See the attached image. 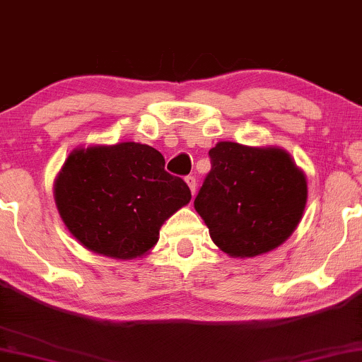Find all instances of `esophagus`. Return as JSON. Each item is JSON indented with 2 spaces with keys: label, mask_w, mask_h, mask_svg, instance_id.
Wrapping results in <instances>:
<instances>
[{
  "label": "esophagus",
  "mask_w": 362,
  "mask_h": 362,
  "mask_svg": "<svg viewBox=\"0 0 362 362\" xmlns=\"http://www.w3.org/2000/svg\"><path fill=\"white\" fill-rule=\"evenodd\" d=\"M185 182H187V185H189L192 195H195V190H197V180H195V177H192V175L185 177Z\"/></svg>",
  "instance_id": "esophagus-1"
}]
</instances>
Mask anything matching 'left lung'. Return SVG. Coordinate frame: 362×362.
Masks as SVG:
<instances>
[{
	"label": "left lung",
	"mask_w": 362,
	"mask_h": 362,
	"mask_svg": "<svg viewBox=\"0 0 362 362\" xmlns=\"http://www.w3.org/2000/svg\"><path fill=\"white\" fill-rule=\"evenodd\" d=\"M194 206L210 238L231 258H253L285 243L303 218L308 180L278 146L221 141Z\"/></svg>",
	"instance_id": "8db88e82"
}]
</instances>
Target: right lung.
<instances>
[{
  "instance_id": "right-lung-1",
  "label": "right lung",
  "mask_w": 362,
  "mask_h": 362,
  "mask_svg": "<svg viewBox=\"0 0 362 362\" xmlns=\"http://www.w3.org/2000/svg\"><path fill=\"white\" fill-rule=\"evenodd\" d=\"M190 199L160 152L131 141L74 148L54 180L57 211L72 237L122 262L151 253L163 221Z\"/></svg>"
}]
</instances>
